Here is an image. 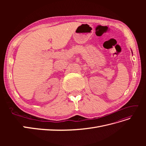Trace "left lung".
I'll return each instance as SVG.
<instances>
[{"mask_svg": "<svg viewBox=\"0 0 146 146\" xmlns=\"http://www.w3.org/2000/svg\"><path fill=\"white\" fill-rule=\"evenodd\" d=\"M131 53H132V54H133V52H132V50H131Z\"/></svg>", "mask_w": 146, "mask_h": 146, "instance_id": "1", "label": "left lung"}]
</instances>
